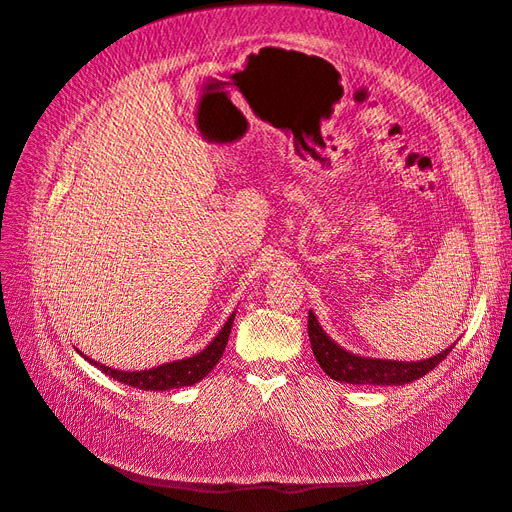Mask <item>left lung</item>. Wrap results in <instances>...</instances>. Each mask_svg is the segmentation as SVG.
Returning <instances> with one entry per match:
<instances>
[{
    "label": "left lung",
    "instance_id": "8db88e82",
    "mask_svg": "<svg viewBox=\"0 0 512 512\" xmlns=\"http://www.w3.org/2000/svg\"><path fill=\"white\" fill-rule=\"evenodd\" d=\"M307 334H310L312 351L316 355V362L320 368L336 382L344 384H373V386H403L410 384L432 371L434 366L441 364L447 353L454 349L449 347L441 351L434 358H427L421 362H395V360H371L360 358L349 351L340 349L338 344L331 340L323 327L318 325L316 316L310 312L307 316Z\"/></svg>",
    "mask_w": 512,
    "mask_h": 512
}]
</instances>
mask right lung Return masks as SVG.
I'll use <instances>...</instances> for the list:
<instances>
[{
  "instance_id": "right-lung-1",
  "label": "right lung",
  "mask_w": 512,
  "mask_h": 512,
  "mask_svg": "<svg viewBox=\"0 0 512 512\" xmlns=\"http://www.w3.org/2000/svg\"><path fill=\"white\" fill-rule=\"evenodd\" d=\"M233 318H235V314L229 316L227 325L222 327V331L216 338H213L209 347L202 349L198 355H194V358L176 360L170 364H161L157 368H148V371H133V373L117 371V368H109L100 362H93L91 358H87V360L93 366H98L102 373L117 379V382L128 384V386L139 388V390H170V388L192 386V384L200 382L202 377H207L211 368L220 362L224 347H227V342H229Z\"/></svg>"
}]
</instances>
